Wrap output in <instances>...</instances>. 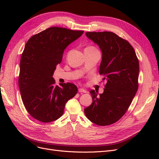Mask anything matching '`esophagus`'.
<instances>
[{
	"instance_id": "1",
	"label": "esophagus",
	"mask_w": 159,
	"mask_h": 159,
	"mask_svg": "<svg viewBox=\"0 0 159 159\" xmlns=\"http://www.w3.org/2000/svg\"><path fill=\"white\" fill-rule=\"evenodd\" d=\"M78 92L80 93H87V91L83 88H79L78 89Z\"/></svg>"
}]
</instances>
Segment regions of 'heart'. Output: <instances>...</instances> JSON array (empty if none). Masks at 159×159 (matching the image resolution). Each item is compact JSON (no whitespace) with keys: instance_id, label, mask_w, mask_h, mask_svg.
<instances>
[{"instance_id":"1","label":"heart","mask_w":159,"mask_h":159,"mask_svg":"<svg viewBox=\"0 0 159 159\" xmlns=\"http://www.w3.org/2000/svg\"><path fill=\"white\" fill-rule=\"evenodd\" d=\"M88 48H95L94 47H92V46H90V47H88Z\"/></svg>"}]
</instances>
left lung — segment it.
<instances>
[{"label": "left lung", "mask_w": 159, "mask_h": 159, "mask_svg": "<svg viewBox=\"0 0 159 159\" xmlns=\"http://www.w3.org/2000/svg\"><path fill=\"white\" fill-rule=\"evenodd\" d=\"M89 39L102 52L99 74L107 81L103 93L90 91L93 102L85 108V116L99 126L115 123L131 105L139 87V64L129 42L111 32H88Z\"/></svg>", "instance_id": "obj_1"}]
</instances>
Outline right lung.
Here are the masks:
<instances>
[{
  "label": "right lung",
  "mask_w": 159,
  "mask_h": 159,
  "mask_svg": "<svg viewBox=\"0 0 159 159\" xmlns=\"http://www.w3.org/2000/svg\"><path fill=\"white\" fill-rule=\"evenodd\" d=\"M83 33L50 27L27 41L21 56L18 85L26 109L38 121L50 123L60 118L66 102L78 92L71 83L56 85L52 75L66 48Z\"/></svg>",
  "instance_id": "right-lung-1"
}]
</instances>
